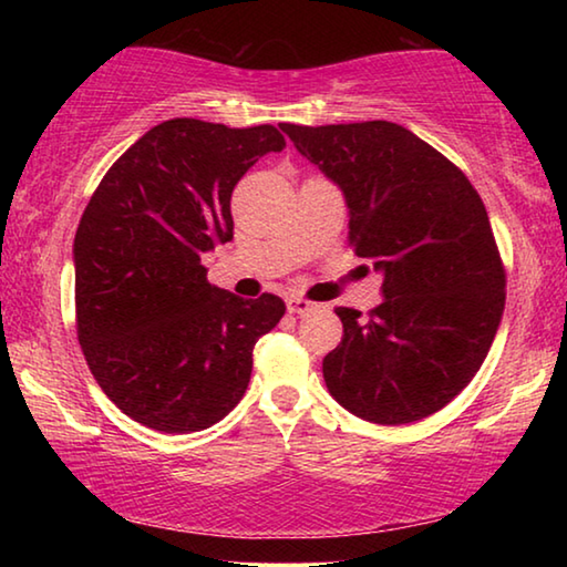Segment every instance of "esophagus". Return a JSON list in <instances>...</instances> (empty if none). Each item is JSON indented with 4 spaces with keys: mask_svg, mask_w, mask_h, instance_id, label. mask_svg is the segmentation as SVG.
<instances>
[{
    "mask_svg": "<svg viewBox=\"0 0 567 567\" xmlns=\"http://www.w3.org/2000/svg\"><path fill=\"white\" fill-rule=\"evenodd\" d=\"M287 310H290L292 315H307V312L318 310V305L310 302V300H305V297H300V295H292L290 300H287Z\"/></svg>",
    "mask_w": 567,
    "mask_h": 567,
    "instance_id": "obj_1",
    "label": "esophagus"
}]
</instances>
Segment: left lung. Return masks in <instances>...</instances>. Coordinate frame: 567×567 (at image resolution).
Listing matches in <instances>:
<instances>
[{"mask_svg":"<svg viewBox=\"0 0 567 567\" xmlns=\"http://www.w3.org/2000/svg\"><path fill=\"white\" fill-rule=\"evenodd\" d=\"M300 155L338 182L352 252L382 272L368 315L334 307L342 340L324 354L332 398L378 425L443 410L495 340L505 265L465 172L395 122L280 124Z\"/></svg>","mask_w":567,"mask_h":567,"instance_id":"1","label":"left lung"}]
</instances>
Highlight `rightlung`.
<instances>
[{
	"instance_id": "right-lung-1",
	"label": "right lung",
	"mask_w": 567,
	"mask_h": 567,
	"mask_svg": "<svg viewBox=\"0 0 567 567\" xmlns=\"http://www.w3.org/2000/svg\"><path fill=\"white\" fill-rule=\"evenodd\" d=\"M285 137L272 124L167 120L107 169L74 235L76 340L134 422L197 433L243 400L255 342L285 315L207 282L203 255L233 239L239 177Z\"/></svg>"
}]
</instances>
